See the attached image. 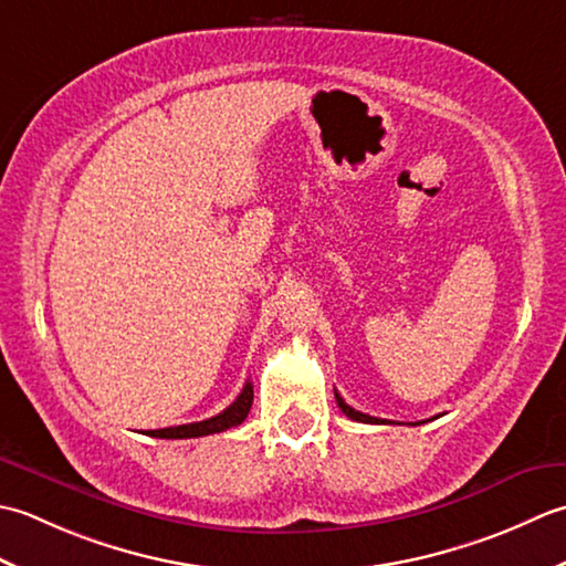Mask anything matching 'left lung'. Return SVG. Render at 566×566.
Returning <instances> with one entry per match:
<instances>
[{"mask_svg": "<svg viewBox=\"0 0 566 566\" xmlns=\"http://www.w3.org/2000/svg\"><path fill=\"white\" fill-rule=\"evenodd\" d=\"M334 398H337V406L342 408V412H344V415H347V418L356 420V422H386V420H378V418H371V415H366V412H359V410H354L352 406H347V402H344V398H342L339 394H334Z\"/></svg>", "mask_w": 566, "mask_h": 566, "instance_id": "1", "label": "left lung"}]
</instances>
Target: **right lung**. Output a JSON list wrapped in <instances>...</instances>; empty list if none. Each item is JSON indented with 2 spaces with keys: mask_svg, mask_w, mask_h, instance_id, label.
<instances>
[{
  "mask_svg": "<svg viewBox=\"0 0 566 566\" xmlns=\"http://www.w3.org/2000/svg\"><path fill=\"white\" fill-rule=\"evenodd\" d=\"M253 402V386L247 380V386L241 388V394L237 400L222 410L210 420L202 422H190V424H178V428H164V430H148V437H160V440H190V437H205V434H214V432H224L229 428H237L247 420V415L251 410Z\"/></svg>",
  "mask_w": 566,
  "mask_h": 566,
  "instance_id": "1",
  "label": "right lung"
}]
</instances>
